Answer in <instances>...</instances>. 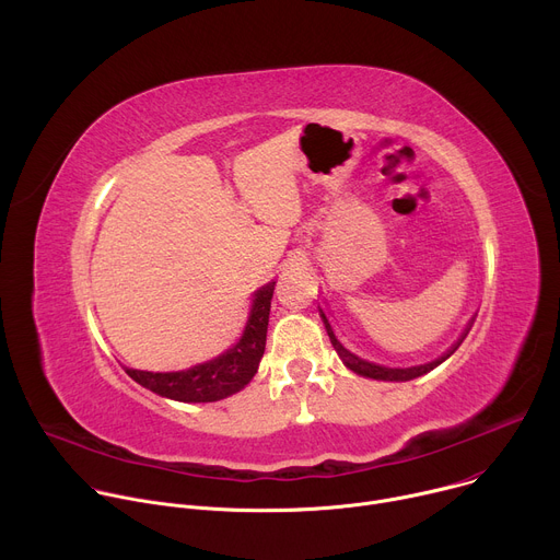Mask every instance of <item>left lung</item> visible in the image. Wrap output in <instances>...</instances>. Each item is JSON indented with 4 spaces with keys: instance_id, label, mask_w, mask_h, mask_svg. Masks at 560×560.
Returning <instances> with one entry per match:
<instances>
[{
    "instance_id": "left-lung-1",
    "label": "left lung",
    "mask_w": 560,
    "mask_h": 560,
    "mask_svg": "<svg viewBox=\"0 0 560 560\" xmlns=\"http://www.w3.org/2000/svg\"><path fill=\"white\" fill-rule=\"evenodd\" d=\"M324 316V324H326V330H328V337H330V343L335 346V350L339 352V357H341V361L352 370V372H357V374H361V376H370V378H378V381H410V378H417V376H421V374H425V372H430V370H434L439 363H443L450 354H454L456 352V348L463 343V339L445 354V357H441V359H436V361H432V363H425V365H417V368H383V365H376V363H368V361H363V359H359V357H354L352 352H348L339 341H337V337H335V332H332V328H330V324H328V318H326V314H322Z\"/></svg>"
}]
</instances>
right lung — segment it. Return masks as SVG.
<instances>
[{"label": "right lung", "mask_w": 560, "mask_h": 560, "mask_svg": "<svg viewBox=\"0 0 560 560\" xmlns=\"http://www.w3.org/2000/svg\"><path fill=\"white\" fill-rule=\"evenodd\" d=\"M272 292L275 283H268L257 292L244 337L221 357L179 372H143L126 368L128 376L135 378L139 385L152 389L154 394L186 404L219 401V398H225L246 387L257 374L259 361L266 350Z\"/></svg>", "instance_id": "add662e5"}]
</instances>
